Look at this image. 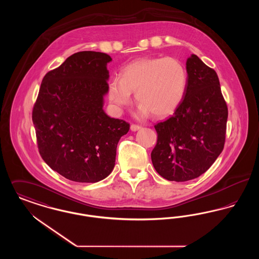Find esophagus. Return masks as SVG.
<instances>
[{
	"label": "esophagus",
	"instance_id": "1",
	"mask_svg": "<svg viewBox=\"0 0 259 259\" xmlns=\"http://www.w3.org/2000/svg\"><path fill=\"white\" fill-rule=\"evenodd\" d=\"M130 129H131V131L136 132V131L140 130V129H141V127H140V126H138V125H135V124H132V125L130 126Z\"/></svg>",
	"mask_w": 259,
	"mask_h": 259
}]
</instances>
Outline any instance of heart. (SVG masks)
Instances as JSON below:
<instances>
[{
	"instance_id": "obj_1",
	"label": "heart",
	"mask_w": 259,
	"mask_h": 259,
	"mask_svg": "<svg viewBox=\"0 0 259 259\" xmlns=\"http://www.w3.org/2000/svg\"><path fill=\"white\" fill-rule=\"evenodd\" d=\"M187 74L176 58H143L125 66L120 78L113 77L108 84L109 100L117 111L128 106L131 93L140 103L138 116L155 117L172 114L185 97Z\"/></svg>"
}]
</instances>
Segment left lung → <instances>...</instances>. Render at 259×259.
<instances>
[{
	"mask_svg": "<svg viewBox=\"0 0 259 259\" xmlns=\"http://www.w3.org/2000/svg\"><path fill=\"white\" fill-rule=\"evenodd\" d=\"M187 87L174 115L154 126L151 151L156 172L168 181L186 182L206 172L222 153L228 110L220 79L197 55L186 60Z\"/></svg>",
	"mask_w": 259,
	"mask_h": 259,
	"instance_id": "8db88e82",
	"label": "left lung"
}]
</instances>
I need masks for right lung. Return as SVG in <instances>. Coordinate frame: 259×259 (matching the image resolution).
Returning a JSON list of instances; mask_svg holds the SVG:
<instances>
[{
	"mask_svg": "<svg viewBox=\"0 0 259 259\" xmlns=\"http://www.w3.org/2000/svg\"><path fill=\"white\" fill-rule=\"evenodd\" d=\"M111 56L81 51L45 75L33 109L39 154L50 168L76 183L111 174L119 139L130 125L105 111Z\"/></svg>",
	"mask_w": 259,
	"mask_h": 259,
	"instance_id": "add662e5",
	"label": "right lung"
}]
</instances>
